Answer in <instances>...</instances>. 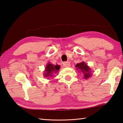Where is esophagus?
I'll return each mask as SVG.
<instances>
[{
    "instance_id": "esophagus-1",
    "label": "esophagus",
    "mask_w": 123,
    "mask_h": 123,
    "mask_svg": "<svg viewBox=\"0 0 123 123\" xmlns=\"http://www.w3.org/2000/svg\"><path fill=\"white\" fill-rule=\"evenodd\" d=\"M63 66L64 67H69L70 66V63L69 62H66L63 63Z\"/></svg>"
}]
</instances>
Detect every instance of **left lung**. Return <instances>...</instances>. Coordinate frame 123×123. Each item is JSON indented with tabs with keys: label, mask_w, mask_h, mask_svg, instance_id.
I'll use <instances>...</instances> for the list:
<instances>
[{
	"label": "left lung",
	"mask_w": 123,
	"mask_h": 123,
	"mask_svg": "<svg viewBox=\"0 0 123 123\" xmlns=\"http://www.w3.org/2000/svg\"><path fill=\"white\" fill-rule=\"evenodd\" d=\"M75 67L76 68V70L79 72H81L83 74L84 79H88L92 76L91 69L83 61L77 63Z\"/></svg>",
	"instance_id": "1"
}]
</instances>
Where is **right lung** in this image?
<instances>
[{"label":"right lung","instance_id":"obj_1","mask_svg":"<svg viewBox=\"0 0 123 123\" xmlns=\"http://www.w3.org/2000/svg\"><path fill=\"white\" fill-rule=\"evenodd\" d=\"M60 68V65H54L52 63H50L49 62L47 64L45 67V69L43 71V76L48 78V80L49 79V78L52 77L54 74H56L58 71L59 70Z\"/></svg>","mask_w":123,"mask_h":123}]
</instances>
